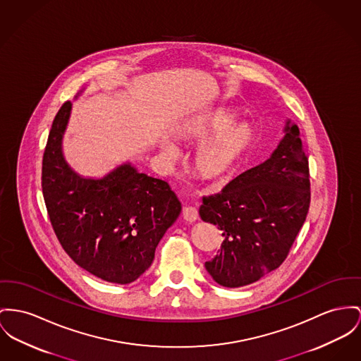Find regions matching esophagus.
I'll return each mask as SVG.
<instances>
[{
  "label": "esophagus",
  "instance_id": "34e87169",
  "mask_svg": "<svg viewBox=\"0 0 361 361\" xmlns=\"http://www.w3.org/2000/svg\"><path fill=\"white\" fill-rule=\"evenodd\" d=\"M182 216L188 221H195L198 219V211L194 207H185L182 209Z\"/></svg>",
  "mask_w": 361,
  "mask_h": 361
}]
</instances>
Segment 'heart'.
I'll return each mask as SVG.
<instances>
[{"instance_id": "heart-1", "label": "heart", "mask_w": 361, "mask_h": 361, "mask_svg": "<svg viewBox=\"0 0 361 361\" xmlns=\"http://www.w3.org/2000/svg\"><path fill=\"white\" fill-rule=\"evenodd\" d=\"M234 116L219 109L207 116L188 123L179 133L186 142L202 141L192 154V171L204 182L217 183L224 180L250 150L255 134L243 123H231ZM164 153L173 159L176 150L172 145H164Z\"/></svg>"}]
</instances>
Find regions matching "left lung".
I'll use <instances>...</instances> for the list:
<instances>
[{
    "instance_id": "left-lung-1",
    "label": "left lung",
    "mask_w": 361,
    "mask_h": 361,
    "mask_svg": "<svg viewBox=\"0 0 361 361\" xmlns=\"http://www.w3.org/2000/svg\"><path fill=\"white\" fill-rule=\"evenodd\" d=\"M311 204L308 157L300 130L286 121L285 137L271 157L202 198L200 216L215 224L223 242L205 263L224 288L250 285L288 257Z\"/></svg>"
}]
</instances>
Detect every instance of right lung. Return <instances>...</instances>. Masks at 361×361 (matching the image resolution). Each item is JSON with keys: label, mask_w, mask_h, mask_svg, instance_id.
Returning a JSON list of instances; mask_svg holds the SVG:
<instances>
[{"label": "right lung", "mask_w": 361, "mask_h": 361, "mask_svg": "<svg viewBox=\"0 0 361 361\" xmlns=\"http://www.w3.org/2000/svg\"><path fill=\"white\" fill-rule=\"evenodd\" d=\"M71 102L57 112L42 159V192L63 249L97 278L127 285L150 267L154 250L182 207L166 180L130 163L101 179L78 175L66 161L61 141Z\"/></svg>", "instance_id": "right-lung-1"}]
</instances>
